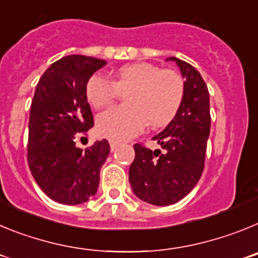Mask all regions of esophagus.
Masks as SVG:
<instances>
[{
  "instance_id": "esophagus-1",
  "label": "esophagus",
  "mask_w": 258,
  "mask_h": 258,
  "mask_svg": "<svg viewBox=\"0 0 258 258\" xmlns=\"http://www.w3.org/2000/svg\"><path fill=\"white\" fill-rule=\"evenodd\" d=\"M109 146H111V151H115V150H117L120 143L116 142V141H109Z\"/></svg>"
}]
</instances>
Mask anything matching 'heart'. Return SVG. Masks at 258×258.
<instances>
[{
    "label": "heart",
    "mask_w": 258,
    "mask_h": 258,
    "mask_svg": "<svg viewBox=\"0 0 258 258\" xmlns=\"http://www.w3.org/2000/svg\"><path fill=\"white\" fill-rule=\"evenodd\" d=\"M126 90V106L112 107L98 116L99 136L125 141L140 133L146 121L152 127L169 124L181 108L184 84L174 71L150 63H133L117 68L113 81L94 74L85 85L86 99L94 108L109 106L118 92Z\"/></svg>",
    "instance_id": "b5f03b06"
}]
</instances>
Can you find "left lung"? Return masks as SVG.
<instances>
[{
  "label": "left lung",
  "mask_w": 258,
  "mask_h": 258,
  "mask_svg": "<svg viewBox=\"0 0 258 258\" xmlns=\"http://www.w3.org/2000/svg\"><path fill=\"white\" fill-rule=\"evenodd\" d=\"M184 79L181 108L161 133L152 138L161 151L134 145L129 169L132 190L143 202L170 206L183 199L202 177L211 132L209 92L202 75L187 61L170 56Z\"/></svg>",
  "instance_id": "left-lung-1"
}]
</instances>
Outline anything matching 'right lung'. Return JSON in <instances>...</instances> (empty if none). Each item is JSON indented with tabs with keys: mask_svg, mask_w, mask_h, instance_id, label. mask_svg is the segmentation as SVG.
Masks as SVG:
<instances>
[{
	"mask_svg": "<svg viewBox=\"0 0 258 258\" xmlns=\"http://www.w3.org/2000/svg\"><path fill=\"white\" fill-rule=\"evenodd\" d=\"M106 64L92 56H63L45 71L36 86L29 113L28 165L41 190L61 204L88 202L99 186L108 142L97 141L83 150L76 140L94 125L86 81Z\"/></svg>",
	"mask_w": 258,
	"mask_h": 258,
	"instance_id": "1",
	"label": "right lung"
}]
</instances>
